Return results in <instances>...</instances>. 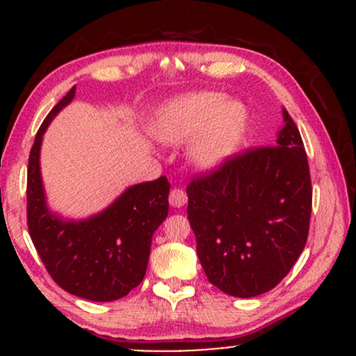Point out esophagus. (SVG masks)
Wrapping results in <instances>:
<instances>
[{"label": "esophagus", "mask_w": 356, "mask_h": 356, "mask_svg": "<svg viewBox=\"0 0 356 356\" xmlns=\"http://www.w3.org/2000/svg\"><path fill=\"white\" fill-rule=\"evenodd\" d=\"M169 202H170V206H172V207H182L184 204L187 202L186 192H184L182 189H177V187H175V189L170 191Z\"/></svg>", "instance_id": "esophagus-1"}]
</instances>
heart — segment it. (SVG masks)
<instances>
[{
    "label": "heart",
    "mask_w": 356,
    "mask_h": 356,
    "mask_svg": "<svg viewBox=\"0 0 356 356\" xmlns=\"http://www.w3.org/2000/svg\"><path fill=\"white\" fill-rule=\"evenodd\" d=\"M248 110L238 100L216 92L186 93L165 102L155 113L152 134L167 145L187 147V161L195 169H219L243 142Z\"/></svg>",
    "instance_id": "heart-1"
}]
</instances>
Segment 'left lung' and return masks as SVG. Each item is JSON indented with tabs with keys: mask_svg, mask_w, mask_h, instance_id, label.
Segmentation results:
<instances>
[{
	"mask_svg": "<svg viewBox=\"0 0 356 356\" xmlns=\"http://www.w3.org/2000/svg\"><path fill=\"white\" fill-rule=\"evenodd\" d=\"M283 120L273 145L248 149L187 186L199 261L226 295L252 298L275 288L308 239V159L286 108Z\"/></svg>",
	"mask_w": 356,
	"mask_h": 356,
	"instance_id": "left-lung-1",
	"label": "left lung"
}]
</instances>
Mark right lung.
<instances>
[{"label":"right lung","mask_w":356,"mask_h":356,"mask_svg":"<svg viewBox=\"0 0 356 356\" xmlns=\"http://www.w3.org/2000/svg\"><path fill=\"white\" fill-rule=\"evenodd\" d=\"M75 88L48 113L35 137L28 161V231L36 252L56 284L90 301H115L142 283L150 244L169 212L170 184L165 175L136 184L87 219H63L50 211L40 170L43 134Z\"/></svg>","instance_id":"obj_1"}]
</instances>
